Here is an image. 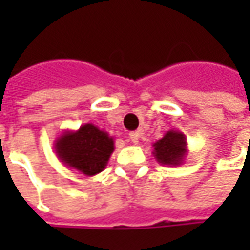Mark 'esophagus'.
Listing matches in <instances>:
<instances>
[{"mask_svg": "<svg viewBox=\"0 0 250 250\" xmlns=\"http://www.w3.org/2000/svg\"><path fill=\"white\" fill-rule=\"evenodd\" d=\"M130 141L136 145L139 142V132H130Z\"/></svg>", "mask_w": 250, "mask_h": 250, "instance_id": "34e87169", "label": "esophagus"}]
</instances>
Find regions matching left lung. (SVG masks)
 <instances>
[{"mask_svg": "<svg viewBox=\"0 0 250 250\" xmlns=\"http://www.w3.org/2000/svg\"><path fill=\"white\" fill-rule=\"evenodd\" d=\"M152 154L158 163L166 166H179L182 165L188 155V142L184 132L178 130L167 131L163 138L154 145Z\"/></svg>", "mask_w": 250, "mask_h": 250, "instance_id": "left-lung-1", "label": "left lung"}]
</instances>
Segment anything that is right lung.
<instances>
[{
  "mask_svg": "<svg viewBox=\"0 0 250 250\" xmlns=\"http://www.w3.org/2000/svg\"><path fill=\"white\" fill-rule=\"evenodd\" d=\"M57 158L69 168L87 177L102 173L114 152V138L92 123L79 130H65L53 145Z\"/></svg>",
  "mask_w": 250,
  "mask_h": 250,
  "instance_id": "1",
  "label": "right lung"
}]
</instances>
